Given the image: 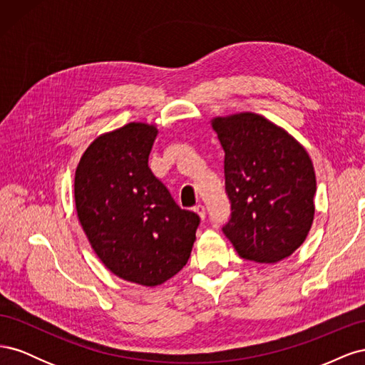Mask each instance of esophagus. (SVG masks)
Instances as JSON below:
<instances>
[{
  "instance_id": "obj_1",
  "label": "esophagus",
  "mask_w": 365,
  "mask_h": 365,
  "mask_svg": "<svg viewBox=\"0 0 365 365\" xmlns=\"http://www.w3.org/2000/svg\"><path fill=\"white\" fill-rule=\"evenodd\" d=\"M193 210H195V212H196L197 215H200V217H201L202 220L205 219V207H204L202 204H197Z\"/></svg>"
}]
</instances>
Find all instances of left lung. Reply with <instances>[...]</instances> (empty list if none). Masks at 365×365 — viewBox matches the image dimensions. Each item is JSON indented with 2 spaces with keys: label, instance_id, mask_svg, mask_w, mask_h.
Masks as SVG:
<instances>
[{
  "label": "left lung",
  "instance_id": "left-lung-1",
  "mask_svg": "<svg viewBox=\"0 0 365 365\" xmlns=\"http://www.w3.org/2000/svg\"><path fill=\"white\" fill-rule=\"evenodd\" d=\"M225 152L231 204L224 235L240 257L275 263L300 247L312 227L317 181L306 149L254 113L213 118Z\"/></svg>",
  "mask_w": 365,
  "mask_h": 365
}]
</instances>
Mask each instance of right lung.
<instances>
[{
    "mask_svg": "<svg viewBox=\"0 0 365 365\" xmlns=\"http://www.w3.org/2000/svg\"><path fill=\"white\" fill-rule=\"evenodd\" d=\"M157 134L153 125L128 123L101 135L74 176L77 217L97 257L117 277L143 286L185 267L201 220L149 169Z\"/></svg>",
    "mask_w": 365,
    "mask_h": 365,
    "instance_id": "add662e5",
    "label": "right lung"
}]
</instances>
